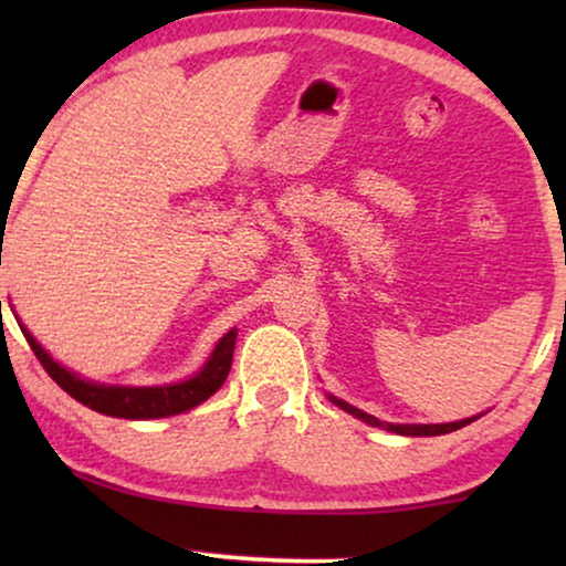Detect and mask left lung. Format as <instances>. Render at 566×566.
Here are the masks:
<instances>
[{"instance_id":"left-lung-1","label":"left lung","mask_w":566,"mask_h":566,"mask_svg":"<svg viewBox=\"0 0 566 566\" xmlns=\"http://www.w3.org/2000/svg\"><path fill=\"white\" fill-rule=\"evenodd\" d=\"M329 399L335 401L337 407H343L345 412H350V415L358 417V420L374 424V428H386V430H391V432H399V436H412V438H422V436H446V432H453V430L463 428V424L474 422V417H471V420L448 422V424H386V422H378L374 415H366V412H363V409L347 405V401H343V399H335V397H329Z\"/></svg>"}]
</instances>
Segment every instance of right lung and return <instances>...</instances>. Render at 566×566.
<instances>
[{
	"mask_svg": "<svg viewBox=\"0 0 566 566\" xmlns=\"http://www.w3.org/2000/svg\"><path fill=\"white\" fill-rule=\"evenodd\" d=\"M30 350L35 353V358L41 360L53 381L64 389L69 397L80 401V405L95 409L99 415L107 417H123V420H154V417H169L188 412V409L198 407L200 401H206L211 394H216L227 381L231 370V358H234V343L237 332L231 329L227 337L216 345L211 360L206 363V368L198 376H192L190 381L172 384V386H151V389H130V386H99L90 384L84 378L69 374L66 368H61L41 345L35 343L33 335L22 327Z\"/></svg>",
	"mask_w": 566,
	"mask_h": 566,
	"instance_id": "add662e5",
	"label": "right lung"
}]
</instances>
